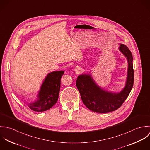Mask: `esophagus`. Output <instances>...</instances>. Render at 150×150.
<instances>
[{"instance_id": "esophagus-1", "label": "esophagus", "mask_w": 150, "mask_h": 150, "mask_svg": "<svg viewBox=\"0 0 150 150\" xmlns=\"http://www.w3.org/2000/svg\"><path fill=\"white\" fill-rule=\"evenodd\" d=\"M75 71H76V73H79L82 71V68L80 67H76L75 68Z\"/></svg>"}]
</instances>
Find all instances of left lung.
Listing matches in <instances>:
<instances>
[{
	"mask_svg": "<svg viewBox=\"0 0 150 150\" xmlns=\"http://www.w3.org/2000/svg\"><path fill=\"white\" fill-rule=\"evenodd\" d=\"M119 49L128 62L126 84L120 93H112L101 89L95 83L90 74H82L77 78L76 85L82 100L86 107L93 112L103 114L117 110L127 98L133 88L134 71L132 53L123 44H120Z\"/></svg>",
	"mask_w": 150,
	"mask_h": 150,
	"instance_id": "obj_1",
	"label": "left lung"
}]
</instances>
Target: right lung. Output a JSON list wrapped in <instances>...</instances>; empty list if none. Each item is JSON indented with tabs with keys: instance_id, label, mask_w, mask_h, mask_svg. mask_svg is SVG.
I'll return each instance as SVG.
<instances>
[{
	"instance_id": "obj_1",
	"label": "right lung",
	"mask_w": 150,
	"mask_h": 150,
	"mask_svg": "<svg viewBox=\"0 0 150 150\" xmlns=\"http://www.w3.org/2000/svg\"><path fill=\"white\" fill-rule=\"evenodd\" d=\"M64 71L49 73L41 85L38 100L30 103L29 107L34 111L43 112L51 108L57 101L60 90L61 78Z\"/></svg>"
}]
</instances>
